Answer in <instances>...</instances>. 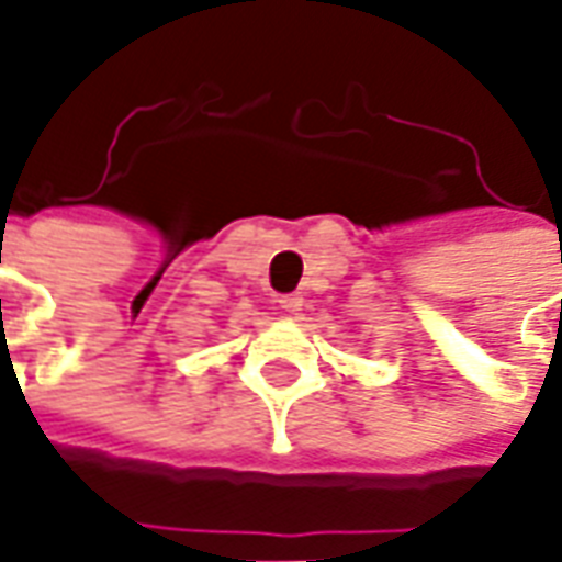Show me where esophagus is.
<instances>
[{
  "label": "esophagus",
  "mask_w": 562,
  "mask_h": 562,
  "mask_svg": "<svg viewBox=\"0 0 562 562\" xmlns=\"http://www.w3.org/2000/svg\"><path fill=\"white\" fill-rule=\"evenodd\" d=\"M277 304H280L282 313H297V310L304 306V297H301V294H282Z\"/></svg>",
  "instance_id": "obj_1"
}]
</instances>
